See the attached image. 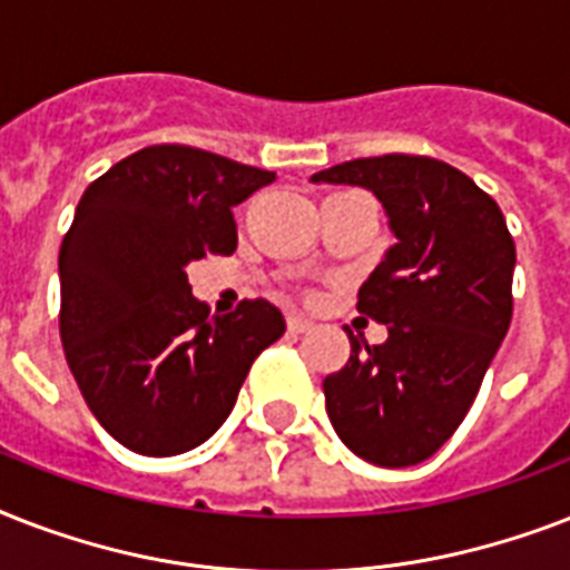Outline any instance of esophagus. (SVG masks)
I'll return each instance as SVG.
<instances>
[{
    "label": "esophagus",
    "instance_id": "1",
    "mask_svg": "<svg viewBox=\"0 0 570 570\" xmlns=\"http://www.w3.org/2000/svg\"><path fill=\"white\" fill-rule=\"evenodd\" d=\"M286 328H289V334H307V331L313 328V322L311 320H304V316H289L286 320Z\"/></svg>",
    "mask_w": 570,
    "mask_h": 570
}]
</instances>
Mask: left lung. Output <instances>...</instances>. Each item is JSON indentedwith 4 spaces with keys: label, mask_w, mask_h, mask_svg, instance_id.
<instances>
[{
    "label": "left lung",
    "mask_w": 570,
    "mask_h": 570,
    "mask_svg": "<svg viewBox=\"0 0 570 570\" xmlns=\"http://www.w3.org/2000/svg\"><path fill=\"white\" fill-rule=\"evenodd\" d=\"M311 180L370 189L396 236L357 293V311L387 325V340L366 346L346 328L352 355L322 387L348 450L411 468L468 416L509 331L512 233L494 197L429 156L352 159Z\"/></svg>",
    "instance_id": "1"
}]
</instances>
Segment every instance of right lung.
<instances>
[{"mask_svg":"<svg viewBox=\"0 0 570 570\" xmlns=\"http://www.w3.org/2000/svg\"><path fill=\"white\" fill-rule=\"evenodd\" d=\"M272 180L209 150L154 145L85 189L58 254V331L91 414L127 450L163 459L213 438L254 357L284 334L275 304L218 316L186 275L236 250L233 206Z\"/></svg>","mask_w":570,"mask_h":570,"instance_id":"add662e5","label":"right lung"}]
</instances>
